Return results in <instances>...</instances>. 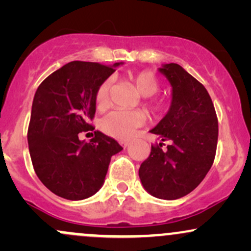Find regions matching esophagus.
I'll return each mask as SVG.
<instances>
[{"label":"esophagus","instance_id":"1","mask_svg":"<svg viewBox=\"0 0 251 251\" xmlns=\"http://www.w3.org/2000/svg\"><path fill=\"white\" fill-rule=\"evenodd\" d=\"M129 144H131V142H128V140H122V142H120V145L124 146V148H127Z\"/></svg>","mask_w":251,"mask_h":251}]
</instances>
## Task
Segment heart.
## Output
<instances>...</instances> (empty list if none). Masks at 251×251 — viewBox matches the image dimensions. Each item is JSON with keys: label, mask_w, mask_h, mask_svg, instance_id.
<instances>
[{"label": "heart", "mask_w": 251, "mask_h": 251, "mask_svg": "<svg viewBox=\"0 0 251 251\" xmlns=\"http://www.w3.org/2000/svg\"><path fill=\"white\" fill-rule=\"evenodd\" d=\"M132 81L137 87L138 92L143 97L153 96L159 89V81L157 76L151 72H140L132 76ZM111 79H106L98 87L96 94V105L98 108H105L109 102V89H111ZM168 102L165 100H153L148 103L149 111L154 116H162L168 111ZM145 114L140 111H127V109H114L107 116L102 118L100 126L102 131L118 139H127L134 133L135 128L145 123Z\"/></svg>", "instance_id": "1"}]
</instances>
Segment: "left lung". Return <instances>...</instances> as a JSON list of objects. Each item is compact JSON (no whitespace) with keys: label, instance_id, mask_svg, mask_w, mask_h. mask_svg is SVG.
<instances>
[{"label":"left lung","instance_id":"left-lung-1","mask_svg":"<svg viewBox=\"0 0 251 251\" xmlns=\"http://www.w3.org/2000/svg\"><path fill=\"white\" fill-rule=\"evenodd\" d=\"M159 71L171 83L172 102L168 114L150 131L162 143L151 146L139 177L150 195L171 201L190 194L211 169L218 120L208 91L197 79L177 63H166Z\"/></svg>","mask_w":251,"mask_h":251}]
</instances>
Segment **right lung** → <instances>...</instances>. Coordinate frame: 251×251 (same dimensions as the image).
I'll return each instance as SVG.
<instances>
[{
    "label": "right lung",
    "instance_id": "1",
    "mask_svg": "<svg viewBox=\"0 0 251 251\" xmlns=\"http://www.w3.org/2000/svg\"><path fill=\"white\" fill-rule=\"evenodd\" d=\"M113 66L72 61L46 77L37 87L28 126L34 171L53 194L70 201L91 197L101 188L111 157L123 150L99 131L89 143L81 132L93 131L98 87Z\"/></svg>",
    "mask_w": 251,
    "mask_h": 251
}]
</instances>
